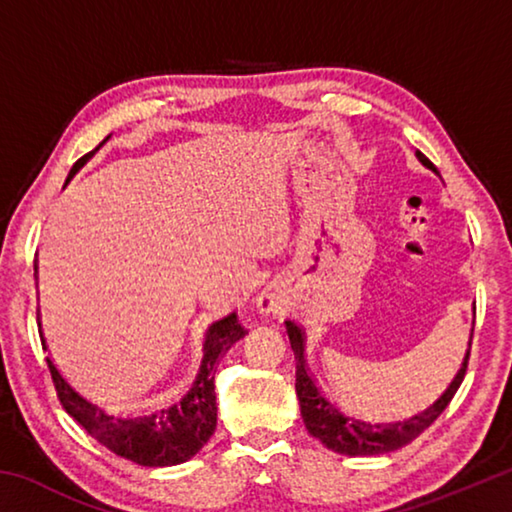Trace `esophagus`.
Listing matches in <instances>:
<instances>
[{"label": "esophagus", "mask_w": 512, "mask_h": 512, "mask_svg": "<svg viewBox=\"0 0 512 512\" xmlns=\"http://www.w3.org/2000/svg\"><path fill=\"white\" fill-rule=\"evenodd\" d=\"M257 307H259V311H262V314H275V311L282 309L280 300H277V296L271 291H264L262 296H259Z\"/></svg>", "instance_id": "1"}]
</instances>
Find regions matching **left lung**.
Listing matches in <instances>:
<instances>
[{
    "instance_id": "left-lung-1",
    "label": "left lung",
    "mask_w": 512,
    "mask_h": 512,
    "mask_svg": "<svg viewBox=\"0 0 512 512\" xmlns=\"http://www.w3.org/2000/svg\"><path fill=\"white\" fill-rule=\"evenodd\" d=\"M418 160L424 167L433 169V162L420 151ZM287 334L291 341V350L296 354V393L300 400V413L302 420H305V427L309 429L311 436L318 438L327 449L348 456L388 454L418 438L424 429H429L431 424L438 420V415L447 409V404L452 402L458 386L463 384L467 361H470V350H467L463 368L452 381V386H449L445 395L440 397L436 404H431L429 409H424L422 413L413 415V418L404 422H372L348 413L332 395L320 391L316 379L309 375V366L305 359V334H302V329L296 323H291V320H287Z\"/></svg>"
}]
</instances>
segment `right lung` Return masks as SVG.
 Listing matches in <instances>:
<instances>
[{
  "instance_id": "right-lung-1",
  "label": "right lung",
  "mask_w": 512,
  "mask_h": 512,
  "mask_svg": "<svg viewBox=\"0 0 512 512\" xmlns=\"http://www.w3.org/2000/svg\"><path fill=\"white\" fill-rule=\"evenodd\" d=\"M92 153L83 155V158L74 164L67 180L83 167L85 160H88ZM246 334L248 329L239 323L237 314H230L212 323L205 336L201 372H198L189 393L176 404L155 406V409H149L144 413H108L106 409H101L99 404H94L88 397L76 391V388L60 375V370L49 357L47 366L63 409L72 415L94 440H99L103 447L110 449L112 454L146 467L178 465L196 456L198 449H201L214 433L216 359L228 352L232 348V343L244 339Z\"/></svg>"
}]
</instances>
